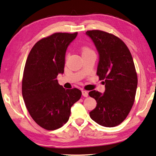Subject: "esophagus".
Masks as SVG:
<instances>
[{"mask_svg":"<svg viewBox=\"0 0 156 156\" xmlns=\"http://www.w3.org/2000/svg\"><path fill=\"white\" fill-rule=\"evenodd\" d=\"M82 95L84 96V97H88V95H89L88 91H85V90H82Z\"/></svg>","mask_w":156,"mask_h":156,"instance_id":"esophagus-1","label":"esophagus"}]
</instances>
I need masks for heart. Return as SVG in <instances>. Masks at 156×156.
<instances>
[{
  "label": "heart",
  "instance_id": "b5f03b06",
  "mask_svg": "<svg viewBox=\"0 0 156 156\" xmlns=\"http://www.w3.org/2000/svg\"><path fill=\"white\" fill-rule=\"evenodd\" d=\"M91 52V50H90L88 48H84V49H83L82 53H86V52Z\"/></svg>",
  "mask_w": 156,
  "mask_h": 156
}]
</instances>
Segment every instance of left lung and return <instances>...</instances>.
I'll use <instances>...</instances> for the list:
<instances>
[{"label": "left lung", "instance_id": "1", "mask_svg": "<svg viewBox=\"0 0 156 156\" xmlns=\"http://www.w3.org/2000/svg\"><path fill=\"white\" fill-rule=\"evenodd\" d=\"M86 35L99 54L97 74L105 84L103 94L89 92L97 103L89 116L102 126H116L126 118L135 99L138 79L133 57L124 42L112 34L97 30Z\"/></svg>", "mask_w": 156, "mask_h": 156}]
</instances>
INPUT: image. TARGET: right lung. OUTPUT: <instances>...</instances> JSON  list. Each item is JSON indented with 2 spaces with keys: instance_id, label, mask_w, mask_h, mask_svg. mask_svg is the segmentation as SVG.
<instances>
[{
  "instance_id": "add662e5",
  "label": "right lung",
  "mask_w": 156,
  "mask_h": 156,
  "mask_svg": "<svg viewBox=\"0 0 156 156\" xmlns=\"http://www.w3.org/2000/svg\"><path fill=\"white\" fill-rule=\"evenodd\" d=\"M77 33H57L40 40L30 52L22 81L23 100L30 115L40 126L55 130L69 120L72 105L82 91L66 89L57 76L64 73L66 51Z\"/></svg>"
}]
</instances>
